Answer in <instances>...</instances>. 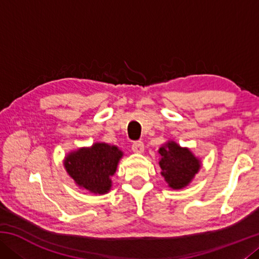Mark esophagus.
<instances>
[{
  "label": "esophagus",
  "instance_id": "34e87169",
  "mask_svg": "<svg viewBox=\"0 0 259 259\" xmlns=\"http://www.w3.org/2000/svg\"><path fill=\"white\" fill-rule=\"evenodd\" d=\"M133 151L136 153V154H142V153H144V143L143 142L134 143Z\"/></svg>",
  "mask_w": 259,
  "mask_h": 259
}]
</instances>
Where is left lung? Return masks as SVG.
I'll return each mask as SVG.
<instances>
[{"label": "left lung", "instance_id": "1", "mask_svg": "<svg viewBox=\"0 0 259 259\" xmlns=\"http://www.w3.org/2000/svg\"><path fill=\"white\" fill-rule=\"evenodd\" d=\"M157 153L162 177L172 190H182L190 185L202 164L190 148L182 147L175 140L164 143Z\"/></svg>", "mask_w": 259, "mask_h": 259}]
</instances>
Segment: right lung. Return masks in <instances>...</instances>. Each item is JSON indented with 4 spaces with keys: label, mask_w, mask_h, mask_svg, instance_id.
<instances>
[{
    "label": "right lung",
    "mask_w": 259,
    "mask_h": 259,
    "mask_svg": "<svg viewBox=\"0 0 259 259\" xmlns=\"http://www.w3.org/2000/svg\"><path fill=\"white\" fill-rule=\"evenodd\" d=\"M122 156L123 152L116 145L97 142L89 147H80L67 153L64 166L78 187L104 195L111 191V178Z\"/></svg>",
    "instance_id": "obj_1"
}]
</instances>
